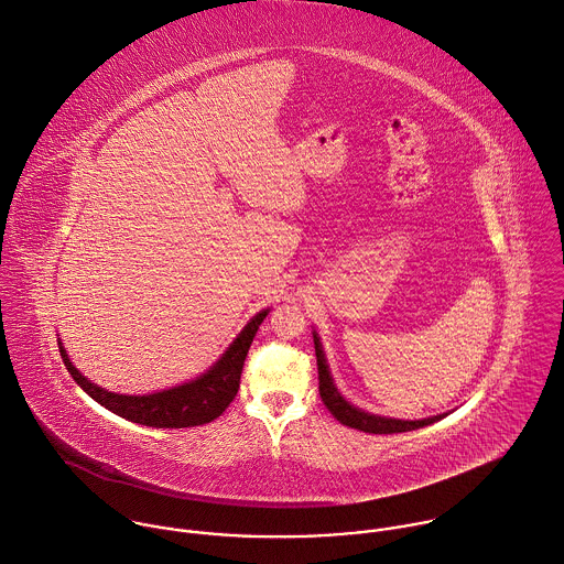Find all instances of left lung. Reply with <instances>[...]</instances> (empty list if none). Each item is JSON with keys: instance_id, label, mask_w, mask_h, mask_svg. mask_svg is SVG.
I'll list each match as a JSON object with an SVG mask.
<instances>
[{"instance_id": "8db88e82", "label": "left lung", "mask_w": 564, "mask_h": 564, "mask_svg": "<svg viewBox=\"0 0 564 564\" xmlns=\"http://www.w3.org/2000/svg\"><path fill=\"white\" fill-rule=\"evenodd\" d=\"M313 341H315V357H317V375H319V397L324 401V405L328 408V412L344 425L361 430V432H370V434H394V432H408V430H416L423 425H430L438 419H443L445 414L438 416H427L421 421H401V419H386V416H377V414H368L355 405H350L333 386L326 359H324V350L319 344V337L313 333Z\"/></svg>"}]
</instances>
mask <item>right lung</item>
<instances>
[{
	"label": "right lung",
	"mask_w": 564,
	"mask_h": 564,
	"mask_svg": "<svg viewBox=\"0 0 564 564\" xmlns=\"http://www.w3.org/2000/svg\"><path fill=\"white\" fill-rule=\"evenodd\" d=\"M269 311L258 313L245 328L242 333L234 339V344L227 348V352L214 364L212 370L200 375L198 379L154 392V394H143V397H128V394H115L108 392L95 383H90L68 359L64 346H59L62 359L73 375V379L101 405L112 410L115 414L141 423V425H152V427H194V425H205L214 419H218L229 403L236 399L238 388H240V375L242 366L249 352V346L267 317Z\"/></svg>",
	"instance_id": "1"
}]
</instances>
